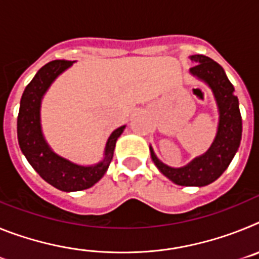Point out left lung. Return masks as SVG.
Returning <instances> with one entry per match:
<instances>
[{
	"label": "left lung",
	"instance_id": "8db88e82",
	"mask_svg": "<svg viewBox=\"0 0 259 259\" xmlns=\"http://www.w3.org/2000/svg\"><path fill=\"white\" fill-rule=\"evenodd\" d=\"M189 58L196 63L189 72L211 89L218 107L219 122L214 141L202 155L183 167L167 166L158 159L152 146L149 149L153 162L167 179L178 185L205 187L218 179L230 166L241 141L242 122L235 88L223 67L206 56L194 54Z\"/></svg>",
	"mask_w": 259,
	"mask_h": 259
}]
</instances>
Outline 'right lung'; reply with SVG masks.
Wrapping results in <instances>:
<instances>
[{"instance_id":"1","label":"right lung","mask_w":259,"mask_h":259,"mask_svg":"<svg viewBox=\"0 0 259 259\" xmlns=\"http://www.w3.org/2000/svg\"><path fill=\"white\" fill-rule=\"evenodd\" d=\"M74 62L65 59L52 61L37 71L23 92L17 123L18 143L27 161L45 182L63 192L88 189L101 179L113 159L116 140L125 128L122 125L110 134L104 158L91 166L75 163L52 149L41 128V102L54 80Z\"/></svg>"}]
</instances>
